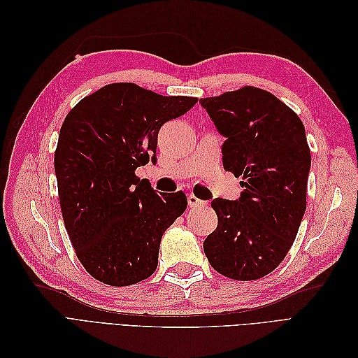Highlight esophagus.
Returning a JSON list of instances; mask_svg holds the SVG:
<instances>
[{
  "mask_svg": "<svg viewBox=\"0 0 358 358\" xmlns=\"http://www.w3.org/2000/svg\"><path fill=\"white\" fill-rule=\"evenodd\" d=\"M188 204H189V208H201V206L206 204V201H203V200L197 199L196 196H192V194H189V196H188Z\"/></svg>",
  "mask_w": 358,
  "mask_h": 358,
  "instance_id": "esophagus-1",
  "label": "esophagus"
}]
</instances>
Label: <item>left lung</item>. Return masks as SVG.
<instances>
[{
  "label": "left lung",
  "instance_id": "1",
  "mask_svg": "<svg viewBox=\"0 0 358 358\" xmlns=\"http://www.w3.org/2000/svg\"><path fill=\"white\" fill-rule=\"evenodd\" d=\"M227 138L222 164L245 188L239 200L215 199L218 227L203 243L216 272L259 279L280 264L306 210L310 150L305 125L273 94L243 86L200 99Z\"/></svg>",
  "mask_w": 358,
  "mask_h": 358
}]
</instances>
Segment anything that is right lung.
<instances>
[{
  "label": "right lung",
  "mask_w": 358,
  "mask_h": 358,
  "mask_svg": "<svg viewBox=\"0 0 358 358\" xmlns=\"http://www.w3.org/2000/svg\"><path fill=\"white\" fill-rule=\"evenodd\" d=\"M196 96H164L136 83H110L69 112L55 150L62 220L92 278L127 287L152 275L161 237L187 209V196L157 194L136 169L157 162L159 128Z\"/></svg>",
  "instance_id": "right-lung-1"
}]
</instances>
